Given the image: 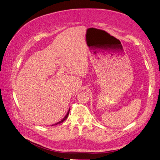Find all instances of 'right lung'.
I'll return each instance as SVG.
<instances>
[{"instance_id": "right-lung-1", "label": "right lung", "mask_w": 160, "mask_h": 160, "mask_svg": "<svg viewBox=\"0 0 160 160\" xmlns=\"http://www.w3.org/2000/svg\"><path fill=\"white\" fill-rule=\"evenodd\" d=\"M69 112H70V110H68V112H67V114H66V115L65 116V117L63 118V119L62 120H60V122H58V123H54V124H53V125H52V126H55V125H57V124H58V123H62L66 119V118H68V114H69Z\"/></svg>"}]
</instances>
